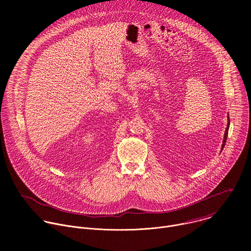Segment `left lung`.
<instances>
[{"label": "left lung", "mask_w": 251, "mask_h": 251, "mask_svg": "<svg viewBox=\"0 0 251 251\" xmlns=\"http://www.w3.org/2000/svg\"><path fill=\"white\" fill-rule=\"evenodd\" d=\"M228 127H229V122H228V124H227V127H226V133H225V139H224L223 148H224V146L226 145V138H227V134H228Z\"/></svg>", "instance_id": "1"}]
</instances>
